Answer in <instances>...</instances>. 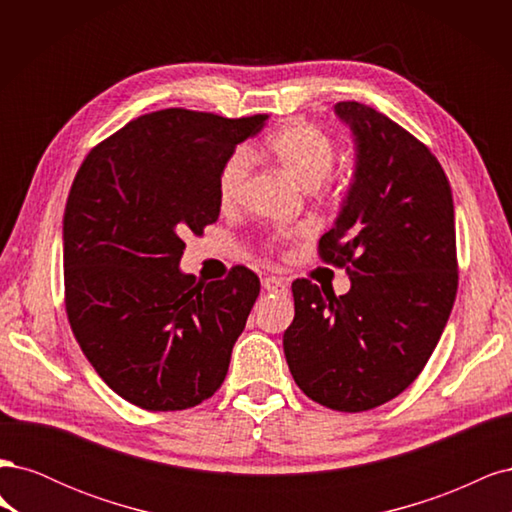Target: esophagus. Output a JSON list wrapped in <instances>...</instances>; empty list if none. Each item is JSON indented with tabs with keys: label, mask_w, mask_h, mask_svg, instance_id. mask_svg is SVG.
Here are the masks:
<instances>
[{
	"label": "esophagus",
	"mask_w": 512,
	"mask_h": 512,
	"mask_svg": "<svg viewBox=\"0 0 512 512\" xmlns=\"http://www.w3.org/2000/svg\"><path fill=\"white\" fill-rule=\"evenodd\" d=\"M262 288L267 292H288V284L282 280V277H275V275L265 277V280H262Z\"/></svg>",
	"instance_id": "esophagus-1"
}]
</instances>
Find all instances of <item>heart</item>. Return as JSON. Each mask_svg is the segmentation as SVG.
<instances>
[{
  "label": "heart",
  "mask_w": 512,
  "mask_h": 512,
  "mask_svg": "<svg viewBox=\"0 0 512 512\" xmlns=\"http://www.w3.org/2000/svg\"><path fill=\"white\" fill-rule=\"evenodd\" d=\"M267 145L286 173L307 190L318 188L329 177L337 156L331 138L309 123H290L277 130ZM247 170H250V153L245 149L232 151L224 160L218 175V200L224 209L239 200Z\"/></svg>",
  "instance_id": "1"
}]
</instances>
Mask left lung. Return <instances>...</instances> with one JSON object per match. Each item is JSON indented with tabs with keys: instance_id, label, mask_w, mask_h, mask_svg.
Wrapping results in <instances>:
<instances>
[{
	"instance_id": "obj_1",
	"label": "left lung",
	"mask_w": 512,
	"mask_h": 512,
	"mask_svg": "<svg viewBox=\"0 0 512 512\" xmlns=\"http://www.w3.org/2000/svg\"><path fill=\"white\" fill-rule=\"evenodd\" d=\"M354 170L320 256L346 267L337 294L297 280L284 354L299 389L339 412L386 404L421 374L457 294L455 207L440 162L393 119L335 104Z\"/></svg>"
}]
</instances>
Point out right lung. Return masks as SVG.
<instances>
[{"label":"right lung","instance_id":"right-lung-1","mask_svg":"<svg viewBox=\"0 0 512 512\" xmlns=\"http://www.w3.org/2000/svg\"><path fill=\"white\" fill-rule=\"evenodd\" d=\"M269 115L149 113L91 149L64 213L66 312L98 376L130 404L198 406L220 389L260 292L245 267L198 282L179 262L188 232L220 215L224 160Z\"/></svg>","mask_w":512,"mask_h":512}]
</instances>
